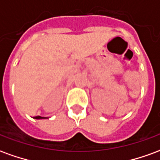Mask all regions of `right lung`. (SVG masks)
Returning a JSON list of instances; mask_svg holds the SVG:
<instances>
[{
    "mask_svg": "<svg viewBox=\"0 0 160 160\" xmlns=\"http://www.w3.org/2000/svg\"><path fill=\"white\" fill-rule=\"evenodd\" d=\"M35 118V119H43V118H42V117H35V118Z\"/></svg>",
    "mask_w": 160,
    "mask_h": 160,
    "instance_id": "1",
    "label": "right lung"
}]
</instances>
